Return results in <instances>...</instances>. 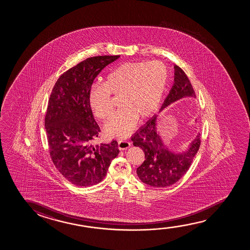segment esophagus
<instances>
[{
  "mask_svg": "<svg viewBox=\"0 0 250 250\" xmlns=\"http://www.w3.org/2000/svg\"><path fill=\"white\" fill-rule=\"evenodd\" d=\"M130 146V144L128 141L120 140L118 142V147L120 148V150H125L129 148Z\"/></svg>",
  "mask_w": 250,
  "mask_h": 250,
  "instance_id": "obj_1",
  "label": "esophagus"
}]
</instances>
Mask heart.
I'll use <instances>...</instances> for the list:
<instances>
[{
  "mask_svg": "<svg viewBox=\"0 0 250 250\" xmlns=\"http://www.w3.org/2000/svg\"><path fill=\"white\" fill-rule=\"evenodd\" d=\"M168 78L167 66L160 62L125 63L112 70L103 85L93 87L89 92V106L99 120H106L113 113L109 95L120 97L121 108L104 125V132L112 137L128 136L137 118L146 119L157 108Z\"/></svg>",
  "mask_w": 250,
  "mask_h": 250,
  "instance_id": "obj_1",
  "label": "heart"
}]
</instances>
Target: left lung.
<instances>
[{
    "label": "left lung",
    "mask_w": 250,
    "mask_h": 250,
    "mask_svg": "<svg viewBox=\"0 0 250 250\" xmlns=\"http://www.w3.org/2000/svg\"><path fill=\"white\" fill-rule=\"evenodd\" d=\"M195 96L188 77L179 66L174 65V83L159 113L178 100ZM157 117L155 114L141 127L131 137V141L145 154V161L137 169L138 178L152 187L164 188L174 185L188 171L199 150L201 139L198 133L186 150L175 153L169 149L159 134Z\"/></svg>",
    "instance_id": "left-lung-1"
}]
</instances>
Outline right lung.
I'll return each instance as SVG.
<instances>
[{"label":"right lung","mask_w":250,"mask_h":250,"mask_svg":"<svg viewBox=\"0 0 250 250\" xmlns=\"http://www.w3.org/2000/svg\"><path fill=\"white\" fill-rule=\"evenodd\" d=\"M120 57L86 59L64 72L52 89L45 116L50 156L64 178L77 186H91L102 181L111 161L120 153L116 141L90 144L101 130L89 103L94 79Z\"/></svg>","instance_id":"1"}]
</instances>
